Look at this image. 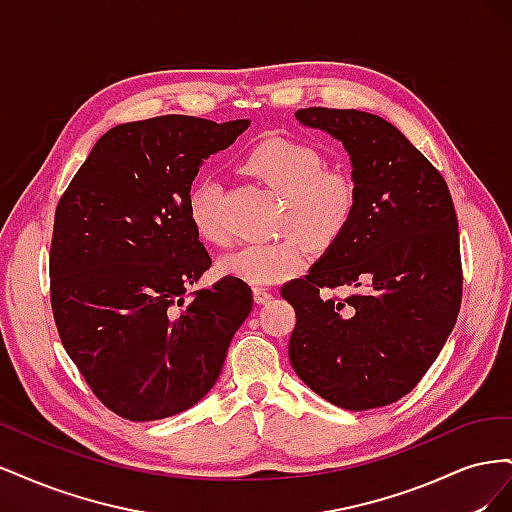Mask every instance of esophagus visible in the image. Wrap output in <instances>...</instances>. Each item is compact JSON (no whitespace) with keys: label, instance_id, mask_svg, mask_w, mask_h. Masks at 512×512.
<instances>
[{"label":"esophagus","instance_id":"34e87169","mask_svg":"<svg viewBox=\"0 0 512 512\" xmlns=\"http://www.w3.org/2000/svg\"><path fill=\"white\" fill-rule=\"evenodd\" d=\"M271 299H273V294H271L267 288H254V301H256V303L265 305V303H269Z\"/></svg>","mask_w":512,"mask_h":512}]
</instances>
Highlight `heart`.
<instances>
[{"label":"heart","mask_w":512,"mask_h":512,"mask_svg":"<svg viewBox=\"0 0 512 512\" xmlns=\"http://www.w3.org/2000/svg\"><path fill=\"white\" fill-rule=\"evenodd\" d=\"M247 173L284 196L277 230L284 237L250 243L220 258L222 275L252 286H271L299 273L305 262L303 241L324 250L348 228L356 209V181L344 168L327 166L316 147L292 138H267L247 153ZM220 183L200 177L188 192V215L196 235L222 245L226 228L220 218Z\"/></svg>","instance_id":"b5f03b06"}]
</instances>
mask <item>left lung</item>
Masks as SVG:
<instances>
[{
  "label": "left lung",
  "mask_w": 512,
  "mask_h": 512,
  "mask_svg": "<svg viewBox=\"0 0 512 512\" xmlns=\"http://www.w3.org/2000/svg\"><path fill=\"white\" fill-rule=\"evenodd\" d=\"M303 126L342 141L356 181L344 235L282 297L297 324L290 365L346 410L389 406L425 376L461 307L459 230L444 177L393 123L354 108H299ZM352 287L346 300L329 287Z\"/></svg>",
  "instance_id": "left-lung-1"
}]
</instances>
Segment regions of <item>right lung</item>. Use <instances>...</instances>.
Here are the masks:
<instances>
[{
	"instance_id": "right-lung-1",
	"label": "right lung",
	"mask_w": 512,
	"mask_h": 512,
	"mask_svg": "<svg viewBox=\"0 0 512 512\" xmlns=\"http://www.w3.org/2000/svg\"><path fill=\"white\" fill-rule=\"evenodd\" d=\"M247 126L188 115L121 123L59 198L51 305L61 344L94 395L128 421L198 404L252 312V288L232 277L185 292L211 267L188 215L192 181Z\"/></svg>"
}]
</instances>
